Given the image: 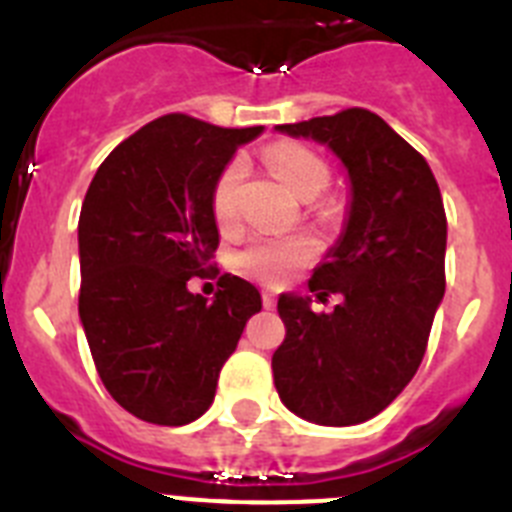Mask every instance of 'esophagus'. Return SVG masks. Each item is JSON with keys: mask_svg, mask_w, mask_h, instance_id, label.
Returning <instances> with one entry per match:
<instances>
[{"mask_svg": "<svg viewBox=\"0 0 512 512\" xmlns=\"http://www.w3.org/2000/svg\"><path fill=\"white\" fill-rule=\"evenodd\" d=\"M261 300H264V307L277 305V295H274L271 289H264V292H261Z\"/></svg>", "mask_w": 512, "mask_h": 512, "instance_id": "esophagus-1", "label": "esophagus"}]
</instances>
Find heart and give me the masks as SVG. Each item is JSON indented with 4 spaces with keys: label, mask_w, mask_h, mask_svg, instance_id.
<instances>
[{
    "label": "heart",
    "mask_w": 512,
    "mask_h": 512,
    "mask_svg": "<svg viewBox=\"0 0 512 512\" xmlns=\"http://www.w3.org/2000/svg\"><path fill=\"white\" fill-rule=\"evenodd\" d=\"M266 164L279 182L300 200H315L330 182V169L323 158L300 143H274L264 153ZM246 176V161L233 158L217 176L212 187V215L220 225H230L238 215V197ZM318 243L307 235H289V238H269L256 241L241 251L238 266L246 274L261 282H287L300 266L315 259Z\"/></svg>",
    "instance_id": "heart-1"
}]
</instances>
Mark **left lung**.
<instances>
[{
    "label": "left lung",
    "mask_w": 512,
    "mask_h": 512,
    "mask_svg": "<svg viewBox=\"0 0 512 512\" xmlns=\"http://www.w3.org/2000/svg\"><path fill=\"white\" fill-rule=\"evenodd\" d=\"M323 143L351 182L343 233L312 271L310 292L341 295L333 312L279 295L287 336L271 356L282 402L318 425H356L382 413L418 372L446 292V212L425 158L379 115L277 125Z\"/></svg>",
    "instance_id": "left-lung-1"
}]
</instances>
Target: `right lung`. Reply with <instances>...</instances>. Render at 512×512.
Instances as JSON below:
<instances>
[{
	"label": "right lung",
	"mask_w": 512,
	"mask_h": 512,
	"mask_svg": "<svg viewBox=\"0 0 512 512\" xmlns=\"http://www.w3.org/2000/svg\"><path fill=\"white\" fill-rule=\"evenodd\" d=\"M256 128L164 115L104 158L79 215V318L99 379L115 402L156 425H187L215 400L220 369L259 289L220 277L215 300L187 282L220 243L212 187Z\"/></svg>",
	"instance_id": "add662e5"
}]
</instances>
